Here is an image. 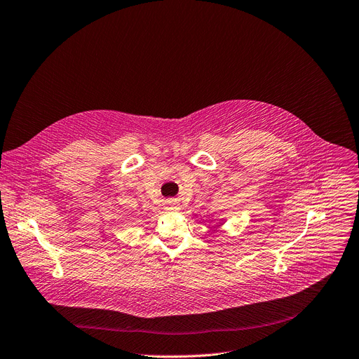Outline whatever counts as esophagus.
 <instances>
[{
  "label": "esophagus",
  "mask_w": 359,
  "mask_h": 359,
  "mask_svg": "<svg viewBox=\"0 0 359 359\" xmlns=\"http://www.w3.org/2000/svg\"><path fill=\"white\" fill-rule=\"evenodd\" d=\"M163 205H165V208H167L168 211H178L180 210V201L174 200V198L167 200Z\"/></svg>",
  "instance_id": "obj_1"
}]
</instances>
